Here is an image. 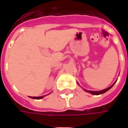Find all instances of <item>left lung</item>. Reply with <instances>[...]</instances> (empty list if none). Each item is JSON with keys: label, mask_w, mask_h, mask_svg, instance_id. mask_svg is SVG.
<instances>
[{"label": "left lung", "mask_w": 128, "mask_h": 128, "mask_svg": "<svg viewBox=\"0 0 128 128\" xmlns=\"http://www.w3.org/2000/svg\"><path fill=\"white\" fill-rule=\"evenodd\" d=\"M116 82V81L113 84L112 86H110V87H108L107 88L104 89V90H99V91H92V90H86V89H84V90L87 92H89V93H91L92 94H94V95H98V94H103V93H104L106 92H107L108 90H109L113 86H114V84Z\"/></svg>", "instance_id": "8db88e82"}]
</instances>
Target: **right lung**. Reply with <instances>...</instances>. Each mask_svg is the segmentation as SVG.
Returning a JSON list of instances; mask_svg holds the SVG:
<instances>
[{"mask_svg":"<svg viewBox=\"0 0 128 128\" xmlns=\"http://www.w3.org/2000/svg\"><path fill=\"white\" fill-rule=\"evenodd\" d=\"M45 95H43V96H29L30 98H32V99H42Z\"/></svg>","mask_w":128,"mask_h":128,"instance_id":"1","label":"right lung"}]
</instances>
